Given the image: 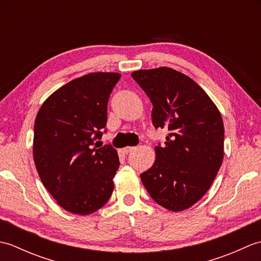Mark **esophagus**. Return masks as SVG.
<instances>
[{
    "label": "esophagus",
    "instance_id": "1",
    "mask_svg": "<svg viewBox=\"0 0 261 261\" xmlns=\"http://www.w3.org/2000/svg\"><path fill=\"white\" fill-rule=\"evenodd\" d=\"M136 149H137V147H125V148H123V151H124L125 153H129V152L135 151Z\"/></svg>",
    "mask_w": 261,
    "mask_h": 261
}]
</instances>
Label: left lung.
<instances>
[{"label": "left lung", "instance_id": "left-lung-1", "mask_svg": "<svg viewBox=\"0 0 261 261\" xmlns=\"http://www.w3.org/2000/svg\"><path fill=\"white\" fill-rule=\"evenodd\" d=\"M153 105L156 129H168L156 148L151 168L140 175L154 202L174 212L199 201L222 165L224 126L220 111L203 88L173 68L131 74Z\"/></svg>", "mask_w": 261, "mask_h": 261}]
</instances>
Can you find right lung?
<instances>
[{
  "instance_id": "right-lung-1",
  "label": "right lung",
  "mask_w": 261,
  "mask_h": 261,
  "mask_svg": "<svg viewBox=\"0 0 261 261\" xmlns=\"http://www.w3.org/2000/svg\"><path fill=\"white\" fill-rule=\"evenodd\" d=\"M120 77L118 73L82 76L53 93L37 114V171L51 196L70 213L92 214L112 195L118 152L111 145L94 147V141L101 139L107 126L109 97Z\"/></svg>"
}]
</instances>
